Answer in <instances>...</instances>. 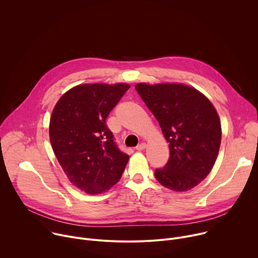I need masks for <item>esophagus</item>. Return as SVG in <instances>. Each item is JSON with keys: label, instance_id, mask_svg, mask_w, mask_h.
<instances>
[{"label": "esophagus", "instance_id": "1", "mask_svg": "<svg viewBox=\"0 0 258 258\" xmlns=\"http://www.w3.org/2000/svg\"><path fill=\"white\" fill-rule=\"evenodd\" d=\"M147 148V145L145 144V143H142V144H140L139 146H137V150L138 151H143V150H145Z\"/></svg>", "mask_w": 258, "mask_h": 258}]
</instances>
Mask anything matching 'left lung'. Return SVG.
<instances>
[{
	"label": "left lung",
	"instance_id": "obj_1",
	"mask_svg": "<svg viewBox=\"0 0 258 258\" xmlns=\"http://www.w3.org/2000/svg\"><path fill=\"white\" fill-rule=\"evenodd\" d=\"M160 124L170 156L156 179L167 189L186 192L211 171L222 141V125L209 99L193 87L177 83L135 86Z\"/></svg>",
	"mask_w": 258,
	"mask_h": 258
}]
</instances>
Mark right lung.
<instances>
[{
    "mask_svg": "<svg viewBox=\"0 0 258 258\" xmlns=\"http://www.w3.org/2000/svg\"><path fill=\"white\" fill-rule=\"evenodd\" d=\"M130 87L79 85L63 94L52 111L49 137L54 154L69 181L87 194L113 187L128 161L105 120Z\"/></svg>",
    "mask_w": 258,
    "mask_h": 258,
    "instance_id": "right-lung-1",
    "label": "right lung"
}]
</instances>
